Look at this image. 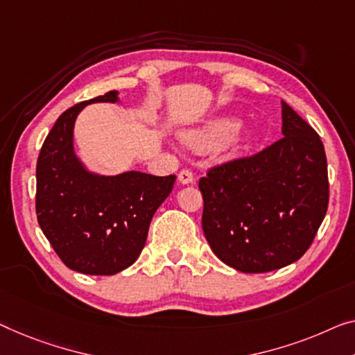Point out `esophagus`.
Segmentation results:
<instances>
[{
    "label": "esophagus",
    "instance_id": "34e87169",
    "mask_svg": "<svg viewBox=\"0 0 355 355\" xmlns=\"http://www.w3.org/2000/svg\"><path fill=\"white\" fill-rule=\"evenodd\" d=\"M178 182L182 184H188V183H193L194 182V175L191 171H188V168H182L178 173Z\"/></svg>",
    "mask_w": 355,
    "mask_h": 355
}]
</instances>
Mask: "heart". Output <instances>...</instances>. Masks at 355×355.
<instances>
[{"instance_id":"heart-1","label":"heart","mask_w":355,"mask_h":355,"mask_svg":"<svg viewBox=\"0 0 355 355\" xmlns=\"http://www.w3.org/2000/svg\"><path fill=\"white\" fill-rule=\"evenodd\" d=\"M237 129V123L232 119H218L210 123L202 132H198L191 137H188V141L196 148H215L226 144L231 139Z\"/></svg>"}]
</instances>
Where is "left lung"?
<instances>
[{"label":"left lung","mask_w":355,"mask_h":355,"mask_svg":"<svg viewBox=\"0 0 355 355\" xmlns=\"http://www.w3.org/2000/svg\"><path fill=\"white\" fill-rule=\"evenodd\" d=\"M282 134L255 155L209 167L199 180L205 239L241 272H269L300 260L329 209L324 144L285 102Z\"/></svg>","instance_id":"1"}]
</instances>
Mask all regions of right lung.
I'll use <instances>...</instances> for the list:
<instances>
[{"mask_svg":"<svg viewBox=\"0 0 355 355\" xmlns=\"http://www.w3.org/2000/svg\"><path fill=\"white\" fill-rule=\"evenodd\" d=\"M118 92L76 103L59 116L36 162V216L57 255L73 271L113 276L134 264L157 207L175 175L125 172L97 177L73 153V124L92 102H116Z\"/></svg>","mask_w":355,"mask_h":355,"instance_id":"1","label":"right lung"}]
</instances>
